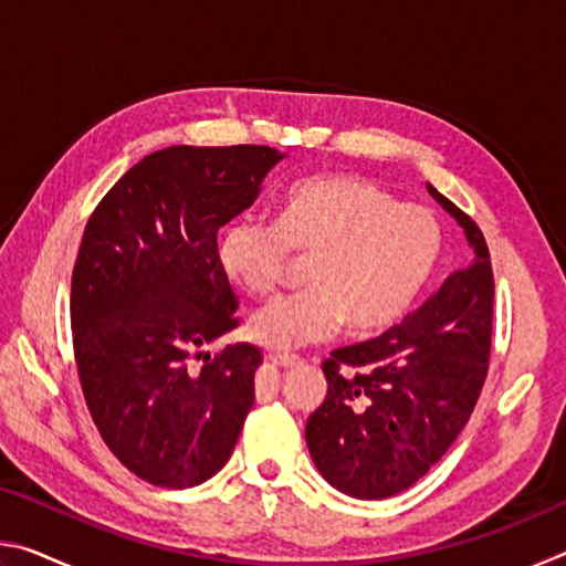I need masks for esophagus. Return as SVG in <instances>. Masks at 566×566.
I'll list each match as a JSON object with an SVG mask.
<instances>
[{"label": "esophagus", "instance_id": "1", "mask_svg": "<svg viewBox=\"0 0 566 566\" xmlns=\"http://www.w3.org/2000/svg\"><path fill=\"white\" fill-rule=\"evenodd\" d=\"M270 359L272 364H276V367H284V369H290V367H300V364L304 361L302 357H296V354H270Z\"/></svg>", "mask_w": 566, "mask_h": 566}]
</instances>
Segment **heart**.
<instances>
[{
  "mask_svg": "<svg viewBox=\"0 0 566 566\" xmlns=\"http://www.w3.org/2000/svg\"><path fill=\"white\" fill-rule=\"evenodd\" d=\"M312 254L306 290L280 296L249 317L247 334L270 349L377 334L405 317L442 256V227L424 207L397 205L391 191L357 175L296 181L280 197L274 224L239 217L219 234L217 260L237 286L266 296L290 254Z\"/></svg>",
  "mask_w": 566,
  "mask_h": 566,
  "instance_id": "b5f03b06",
  "label": "heart"
}]
</instances>
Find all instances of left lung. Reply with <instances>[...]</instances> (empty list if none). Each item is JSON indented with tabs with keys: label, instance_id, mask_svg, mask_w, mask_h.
Instances as JSON below:
<instances>
[{
	"label": "left lung",
	"instance_id": "obj_1",
	"mask_svg": "<svg viewBox=\"0 0 566 566\" xmlns=\"http://www.w3.org/2000/svg\"><path fill=\"white\" fill-rule=\"evenodd\" d=\"M427 189L464 229L472 262L381 337L334 349L322 364L327 397L306 419L319 474L354 500H387L424 476L464 429L486 379L490 249L462 209Z\"/></svg>",
	"mask_w": 566,
	"mask_h": 566
}]
</instances>
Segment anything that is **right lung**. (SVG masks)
<instances>
[{"instance_id": "obj_1", "label": "right lung", "mask_w": 566, "mask_h": 566, "mask_svg": "<svg viewBox=\"0 0 566 566\" xmlns=\"http://www.w3.org/2000/svg\"><path fill=\"white\" fill-rule=\"evenodd\" d=\"M272 147H167L94 209L72 272V339L90 415L112 454L149 484L197 486L232 457L262 352L229 344L237 296L217 232L260 197Z\"/></svg>"}]
</instances>
